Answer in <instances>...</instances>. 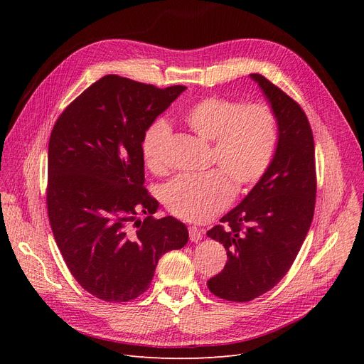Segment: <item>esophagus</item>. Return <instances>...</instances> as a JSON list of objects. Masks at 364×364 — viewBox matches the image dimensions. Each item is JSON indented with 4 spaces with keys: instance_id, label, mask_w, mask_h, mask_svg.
I'll list each match as a JSON object with an SVG mask.
<instances>
[{
    "instance_id": "obj_1",
    "label": "esophagus",
    "mask_w": 364,
    "mask_h": 364,
    "mask_svg": "<svg viewBox=\"0 0 364 364\" xmlns=\"http://www.w3.org/2000/svg\"><path fill=\"white\" fill-rule=\"evenodd\" d=\"M188 237L192 242H199L202 239V230H199V228L195 225L188 227Z\"/></svg>"
}]
</instances>
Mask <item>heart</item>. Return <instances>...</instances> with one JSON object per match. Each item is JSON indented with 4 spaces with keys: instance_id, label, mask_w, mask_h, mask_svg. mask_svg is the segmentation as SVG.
<instances>
[{
    "instance_id": "b5f03b06",
    "label": "heart",
    "mask_w": 364,
    "mask_h": 364,
    "mask_svg": "<svg viewBox=\"0 0 364 364\" xmlns=\"http://www.w3.org/2000/svg\"><path fill=\"white\" fill-rule=\"evenodd\" d=\"M183 122L196 136L213 141L211 162L220 169L203 174H181L164 188L168 211L181 220L202 223L217 215L235 196V186L257 184L269 169L279 143V121L273 107L264 102L208 95L190 106ZM169 127L153 122L143 134L141 153L153 172L166 166Z\"/></svg>"
}]
</instances>
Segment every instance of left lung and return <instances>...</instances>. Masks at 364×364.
Masks as SVG:
<instances>
[{
    "label": "left lung",
    "instance_id": "8db88e82",
    "mask_svg": "<svg viewBox=\"0 0 364 364\" xmlns=\"http://www.w3.org/2000/svg\"><path fill=\"white\" fill-rule=\"evenodd\" d=\"M258 82L279 121V143L262 178L208 236L224 245L228 261L208 280L215 296L252 301L289 272L314 215L317 177L314 139L301 106L259 73Z\"/></svg>",
    "mask_w": 364,
    "mask_h": 364
}]
</instances>
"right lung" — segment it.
I'll list each match as a JSON object with an SVG mask.
<instances>
[{
	"label": "right lung",
	"instance_id": "1",
	"mask_svg": "<svg viewBox=\"0 0 364 364\" xmlns=\"http://www.w3.org/2000/svg\"><path fill=\"white\" fill-rule=\"evenodd\" d=\"M186 90L106 75L57 118L48 143L47 209L69 272L92 296H140L159 258L188 240L174 217L155 218L144 184V131ZM139 212L148 217L143 221Z\"/></svg>",
	"mask_w": 364,
	"mask_h": 364
}]
</instances>
